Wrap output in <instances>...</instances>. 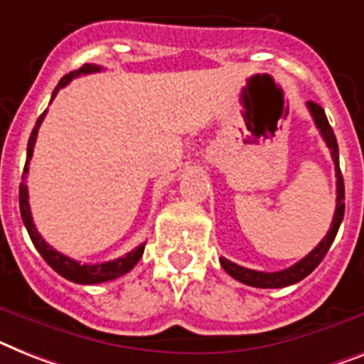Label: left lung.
<instances>
[{
    "label": "left lung",
    "mask_w": 364,
    "mask_h": 364,
    "mask_svg": "<svg viewBox=\"0 0 364 364\" xmlns=\"http://www.w3.org/2000/svg\"><path fill=\"white\" fill-rule=\"evenodd\" d=\"M307 107L311 111L312 119H314V124L322 134L326 145L331 150L333 164H335V175H337V210H335V215H333L331 229L329 232L323 236V240L318 243L316 247L312 249L311 253L305 258H301L299 262H296L294 266L287 269H281V272H257V269H249L238 266V264L230 262L227 258H219V262L223 266V269L229 273L230 277H234L236 281L243 284H249V287L255 288H283L290 287V284L299 283L301 279H305L309 273H312L318 268V264L322 262L323 257L327 255L329 247H331L333 240L337 236L338 227L342 223V218H344V180L341 175V167H338V143L337 137L333 134V128L327 122L326 111L322 109V106H318L314 102H307Z\"/></svg>",
    "instance_id": "obj_1"
}]
</instances>
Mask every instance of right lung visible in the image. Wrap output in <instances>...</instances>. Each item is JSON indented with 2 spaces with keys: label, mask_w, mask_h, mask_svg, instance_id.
Instances as JSON below:
<instances>
[{
  "label": "right lung",
  "mask_w": 364,
  "mask_h": 364,
  "mask_svg": "<svg viewBox=\"0 0 364 364\" xmlns=\"http://www.w3.org/2000/svg\"><path fill=\"white\" fill-rule=\"evenodd\" d=\"M102 67L98 65H83L81 68L74 72H68L67 76H63L61 81L57 83L55 91L52 95V100L55 98V95L61 91L63 87L68 85L74 77L83 76V74H91V72H100ZM44 115L46 111L38 117L37 124L33 128L31 135H29V141H27V160L26 167H23V175H22V184H20V214H22V221L26 225L27 232H29V238H31L33 245L37 247V251L41 253V257L46 260L53 269H55L61 277L68 279L72 283L77 284H98V283H106V281H113V279L121 277L124 273L130 272L135 264L139 262V258L143 257V251H145V243H141L139 247L132 249L130 253L124 255V257L117 258V260H109V262H102V264H80L72 258L65 257L63 253L55 251L52 245H48L44 242L41 234H38L37 227L33 223L31 218V210H29V200H27V186H26V175L29 171V160L33 156V146H35V141H37L38 128H41L42 121H44Z\"/></svg>",
  "instance_id": "1"
}]
</instances>
